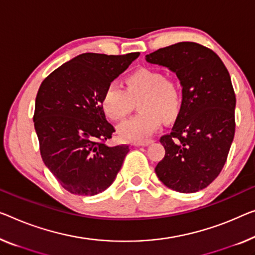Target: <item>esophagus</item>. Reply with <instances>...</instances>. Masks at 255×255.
<instances>
[{
    "label": "esophagus",
    "instance_id": "34e87169",
    "mask_svg": "<svg viewBox=\"0 0 255 255\" xmlns=\"http://www.w3.org/2000/svg\"><path fill=\"white\" fill-rule=\"evenodd\" d=\"M153 140L152 139H146V140H139V142H132L131 144L134 146H146L149 145V144H151Z\"/></svg>",
    "mask_w": 255,
    "mask_h": 255
}]
</instances>
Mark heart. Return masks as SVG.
I'll list each match as a JSON object with an SVG mask.
<instances>
[{
  "mask_svg": "<svg viewBox=\"0 0 255 255\" xmlns=\"http://www.w3.org/2000/svg\"><path fill=\"white\" fill-rule=\"evenodd\" d=\"M125 90L116 83L106 87L102 96V109L113 121L125 119L132 103H137L138 115L118 127L123 139L144 140L160 127L161 121H172L181 106V95L175 81L152 68H140L126 79Z\"/></svg>",
  "mask_w": 255,
  "mask_h": 255,
  "instance_id": "heart-1",
  "label": "heart"
}]
</instances>
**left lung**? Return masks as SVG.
Returning a JSON list of instances; mask_svg holds the SVG:
<instances>
[{
    "label": "left lung",
    "mask_w": 255,
    "mask_h": 255,
    "mask_svg": "<svg viewBox=\"0 0 255 255\" xmlns=\"http://www.w3.org/2000/svg\"><path fill=\"white\" fill-rule=\"evenodd\" d=\"M145 59L174 72L183 97L172 131L160 138L166 152L155 174L169 189L197 192L219 176L234 140L236 96L229 72L214 51L195 42L158 49Z\"/></svg>",
    "instance_id": "left-lung-1"
}]
</instances>
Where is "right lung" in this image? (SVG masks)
Segmentation results:
<instances>
[{
  "mask_svg": "<svg viewBox=\"0 0 255 255\" xmlns=\"http://www.w3.org/2000/svg\"><path fill=\"white\" fill-rule=\"evenodd\" d=\"M138 56L87 52L56 68L41 83L33 117L41 157L73 195L104 191L123 166L129 146L104 143L116 130L101 101L106 87Z\"/></svg>",
  "mask_w": 255,
  "mask_h": 255,
  "instance_id": "obj_1",
  "label": "right lung"
}]
</instances>
